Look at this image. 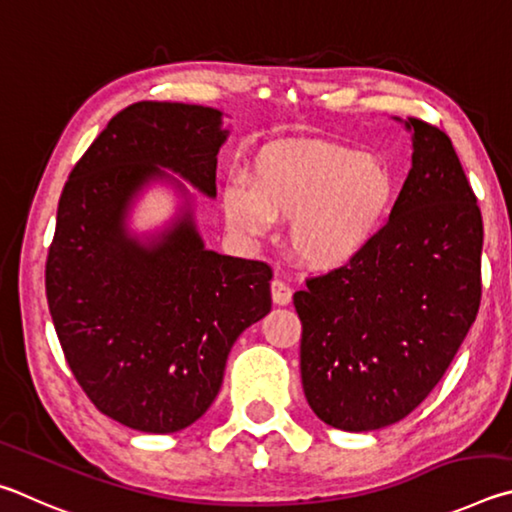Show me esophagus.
Returning a JSON list of instances; mask_svg holds the SVG:
<instances>
[{"label": "esophagus", "mask_w": 512, "mask_h": 512, "mask_svg": "<svg viewBox=\"0 0 512 512\" xmlns=\"http://www.w3.org/2000/svg\"><path fill=\"white\" fill-rule=\"evenodd\" d=\"M272 301L276 303V306H288V303L292 301L290 285L281 279H274L272 281Z\"/></svg>", "instance_id": "1"}]
</instances>
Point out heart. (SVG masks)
Returning <instances> with one entry per match:
<instances>
[{
    "mask_svg": "<svg viewBox=\"0 0 512 512\" xmlns=\"http://www.w3.org/2000/svg\"><path fill=\"white\" fill-rule=\"evenodd\" d=\"M393 191L391 170L378 157L330 143H290L258 161L254 186L236 177L222 197L231 229L263 238L274 220H292L294 254L312 270H335L378 236Z\"/></svg>",
    "mask_w": 512,
    "mask_h": 512,
    "instance_id": "obj_1",
    "label": "heart"
}]
</instances>
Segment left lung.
Segmentation results:
<instances>
[{
    "label": "left lung",
    "instance_id": "obj_1",
    "mask_svg": "<svg viewBox=\"0 0 512 512\" xmlns=\"http://www.w3.org/2000/svg\"><path fill=\"white\" fill-rule=\"evenodd\" d=\"M414 157L387 224L355 261L306 279L301 382L344 432L409 416L452 364L481 303L483 220L450 137L409 116Z\"/></svg>",
    "mask_w": 512,
    "mask_h": 512
}]
</instances>
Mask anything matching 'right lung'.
Returning <instances> with one entry per match:
<instances>
[{
	"label": "right lung",
	"instance_id": "1",
	"mask_svg": "<svg viewBox=\"0 0 512 512\" xmlns=\"http://www.w3.org/2000/svg\"><path fill=\"white\" fill-rule=\"evenodd\" d=\"M224 139L213 107L132 103L62 188L44 270L53 326L94 407L137 432L195 423L218 396L233 342L272 310V267L204 249L191 218L155 247L123 231L132 193L157 166L213 197Z\"/></svg>",
	"mask_w": 512,
	"mask_h": 512
}]
</instances>
